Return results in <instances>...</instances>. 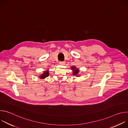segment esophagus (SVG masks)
Wrapping results in <instances>:
<instances>
[{
  "instance_id": "esophagus-1",
  "label": "esophagus",
  "mask_w": 128,
  "mask_h": 128,
  "mask_svg": "<svg viewBox=\"0 0 128 128\" xmlns=\"http://www.w3.org/2000/svg\"><path fill=\"white\" fill-rule=\"evenodd\" d=\"M65 63V62H63V61H60L59 62V64L60 65H64Z\"/></svg>"
}]
</instances>
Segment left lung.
I'll use <instances>...</instances> for the list:
<instances>
[{
  "instance_id": "8db88e82",
  "label": "left lung",
  "mask_w": 128,
  "mask_h": 128,
  "mask_svg": "<svg viewBox=\"0 0 128 128\" xmlns=\"http://www.w3.org/2000/svg\"><path fill=\"white\" fill-rule=\"evenodd\" d=\"M71 68H72V70H74V72H73V74H74V75H76L78 73V72H79L78 70V69H76V67H71Z\"/></svg>"
}]
</instances>
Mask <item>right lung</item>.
Listing matches in <instances>:
<instances>
[{
	"instance_id": "obj_1",
	"label": "right lung",
	"mask_w": 128,
	"mask_h": 128,
	"mask_svg": "<svg viewBox=\"0 0 128 128\" xmlns=\"http://www.w3.org/2000/svg\"><path fill=\"white\" fill-rule=\"evenodd\" d=\"M48 75H49L48 71H44V74H43L42 76H40V78H46V77H48Z\"/></svg>"
}]
</instances>
